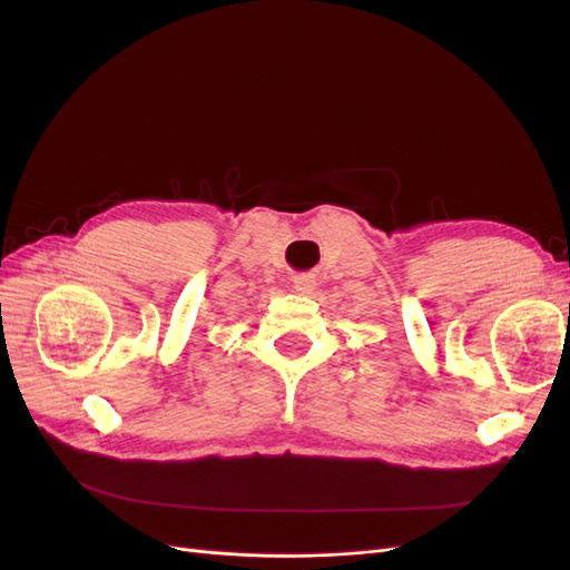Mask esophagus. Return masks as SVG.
Here are the masks:
<instances>
[{
  "label": "esophagus",
  "mask_w": 570,
  "mask_h": 570,
  "mask_svg": "<svg viewBox=\"0 0 570 570\" xmlns=\"http://www.w3.org/2000/svg\"><path fill=\"white\" fill-rule=\"evenodd\" d=\"M314 285H316V281L312 278V275H297L295 278V292H299V295H312V289H314Z\"/></svg>",
  "instance_id": "1"
}]
</instances>
